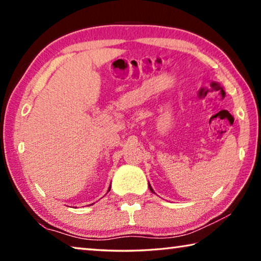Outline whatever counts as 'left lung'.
I'll return each instance as SVG.
<instances>
[{"instance_id":"8db88e82","label":"left lung","mask_w":261,"mask_h":261,"mask_svg":"<svg viewBox=\"0 0 261 261\" xmlns=\"http://www.w3.org/2000/svg\"><path fill=\"white\" fill-rule=\"evenodd\" d=\"M148 188H149V190H151V192H153V193H155V192H154V190L152 189V187H151V184H149V183H148Z\"/></svg>"}]
</instances>
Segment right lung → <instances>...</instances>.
<instances>
[{
	"label": "right lung",
	"instance_id": "add662e5",
	"mask_svg": "<svg viewBox=\"0 0 261 261\" xmlns=\"http://www.w3.org/2000/svg\"><path fill=\"white\" fill-rule=\"evenodd\" d=\"M109 191H110V187H109V189H108V191H107V192H109Z\"/></svg>",
	"mask_w": 261,
	"mask_h": 261
}]
</instances>
